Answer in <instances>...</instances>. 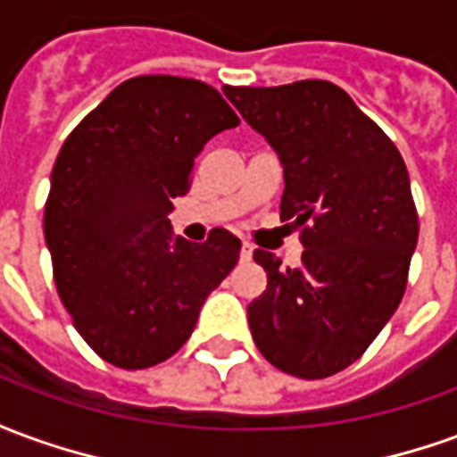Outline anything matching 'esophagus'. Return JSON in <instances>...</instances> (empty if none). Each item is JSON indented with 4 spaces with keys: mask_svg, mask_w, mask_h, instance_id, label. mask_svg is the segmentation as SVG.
I'll use <instances>...</instances> for the list:
<instances>
[{
    "mask_svg": "<svg viewBox=\"0 0 457 457\" xmlns=\"http://www.w3.org/2000/svg\"><path fill=\"white\" fill-rule=\"evenodd\" d=\"M239 259H242V262H249V259H252V245H249V242H242V247H239Z\"/></svg>",
    "mask_w": 457,
    "mask_h": 457,
    "instance_id": "34e87169",
    "label": "esophagus"
}]
</instances>
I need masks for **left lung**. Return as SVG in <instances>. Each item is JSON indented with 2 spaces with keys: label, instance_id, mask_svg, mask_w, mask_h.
Returning a JSON list of instances; mask_svg holds the SVG:
<instances>
[{
  "label": "left lung",
  "instance_id": "obj_1",
  "mask_svg": "<svg viewBox=\"0 0 457 457\" xmlns=\"http://www.w3.org/2000/svg\"><path fill=\"white\" fill-rule=\"evenodd\" d=\"M284 163L281 222L301 229V264L254 262L267 291L247 306L259 353L301 379L360 360L402 303L419 215L394 141L328 80L222 87Z\"/></svg>",
  "mask_w": 457,
  "mask_h": 457
}]
</instances>
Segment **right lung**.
Here are the masks:
<instances>
[{
    "label": "right lung",
    "mask_w": 457,
    "mask_h": 457,
    "mask_svg": "<svg viewBox=\"0 0 457 457\" xmlns=\"http://www.w3.org/2000/svg\"><path fill=\"white\" fill-rule=\"evenodd\" d=\"M239 117L193 78L139 75L117 85L61 146L46 200L54 281L75 330L104 362L146 370L188 340L212 288L235 269L239 239L170 237L173 198L195 156Z\"/></svg>",
    "instance_id": "1"
}]
</instances>
